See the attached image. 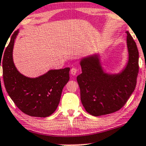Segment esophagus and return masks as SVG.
Here are the masks:
<instances>
[{
	"label": "esophagus",
	"mask_w": 146,
	"mask_h": 146,
	"mask_svg": "<svg viewBox=\"0 0 146 146\" xmlns=\"http://www.w3.org/2000/svg\"><path fill=\"white\" fill-rule=\"evenodd\" d=\"M71 73L73 75H75L78 73V69L76 68H72L71 69Z\"/></svg>",
	"instance_id": "esophagus-1"
}]
</instances>
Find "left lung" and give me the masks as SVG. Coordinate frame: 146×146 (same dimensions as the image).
Listing matches in <instances>:
<instances>
[{"label": "left lung", "instance_id": "left-lung-1", "mask_svg": "<svg viewBox=\"0 0 146 146\" xmlns=\"http://www.w3.org/2000/svg\"><path fill=\"white\" fill-rule=\"evenodd\" d=\"M126 33L129 60L121 73L106 74L98 57L84 58L80 62L82 73L77 77V81L81 102L90 115L100 116L118 111L135 89L139 68V51L131 35Z\"/></svg>", "mask_w": 146, "mask_h": 146}]
</instances>
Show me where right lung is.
Returning a JSON list of instances; mask_svg holds the SVG:
<instances>
[{"instance_id":"1","label":"right lung","mask_w":146,"mask_h":146,"mask_svg":"<svg viewBox=\"0 0 146 146\" xmlns=\"http://www.w3.org/2000/svg\"><path fill=\"white\" fill-rule=\"evenodd\" d=\"M18 33V30L13 33L3 54L0 55L5 87L23 113L31 117H48L59 104L64 86L69 80L70 68L51 70L37 78H29L21 74L15 67L12 58Z\"/></svg>"}]
</instances>
